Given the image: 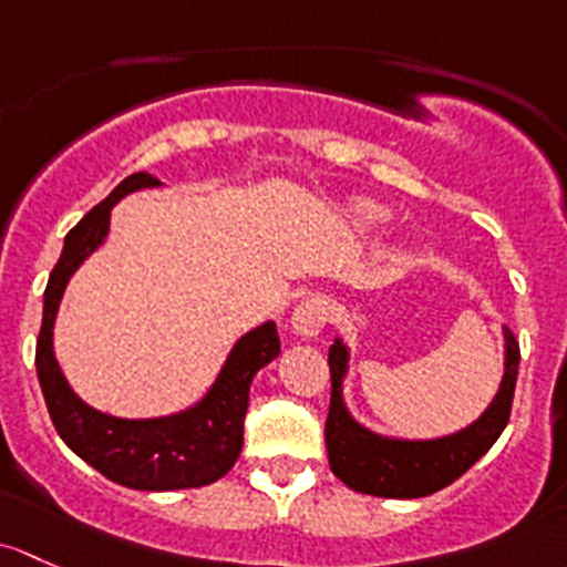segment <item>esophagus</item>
Returning <instances> with one entry per match:
<instances>
[{
  "label": "esophagus",
  "instance_id": "esophagus-1",
  "mask_svg": "<svg viewBox=\"0 0 567 567\" xmlns=\"http://www.w3.org/2000/svg\"><path fill=\"white\" fill-rule=\"evenodd\" d=\"M327 319H330V300L324 295H308L297 302L295 313H291V327L300 336L311 338L322 332Z\"/></svg>",
  "mask_w": 567,
  "mask_h": 567
}]
</instances>
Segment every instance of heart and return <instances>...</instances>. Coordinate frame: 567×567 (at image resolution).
Returning <instances> with one entry per match:
<instances>
[{
    "instance_id": "obj_1",
    "label": "heart",
    "mask_w": 567,
    "mask_h": 567,
    "mask_svg": "<svg viewBox=\"0 0 567 567\" xmlns=\"http://www.w3.org/2000/svg\"><path fill=\"white\" fill-rule=\"evenodd\" d=\"M352 218H354V224L363 226V229H373V226H379L388 220V209L377 207V204H371V202H358L352 207Z\"/></svg>"
}]
</instances>
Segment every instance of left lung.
Wrapping results in <instances>:
<instances>
[{
  "instance_id": "obj_1",
  "label": "left lung",
  "mask_w": 567,
  "mask_h": 567,
  "mask_svg": "<svg viewBox=\"0 0 567 567\" xmlns=\"http://www.w3.org/2000/svg\"><path fill=\"white\" fill-rule=\"evenodd\" d=\"M518 360H522L518 341L505 327V377H502L499 393L492 406L458 434L442 436V440L404 442L371 434L349 417L341 401L347 347L336 341L327 354L332 393L324 423L327 458H330L332 475L341 477L354 492L388 499L429 497V494L451 486L499 440L502 429L511 420Z\"/></svg>"
}]
</instances>
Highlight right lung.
I'll return each instance as SVG.
<instances>
[{"mask_svg": "<svg viewBox=\"0 0 567 567\" xmlns=\"http://www.w3.org/2000/svg\"><path fill=\"white\" fill-rule=\"evenodd\" d=\"M155 185L157 179L150 174H131L68 231L65 248L51 270L43 295V324L34 349V365H38L51 423L75 456L120 486L138 488V492H174V488H198L215 483L240 458L250 379L281 352V338L272 322L243 336L207 399L194 410L172 417H109L86 406L68 388L51 349V327L62 291L75 267L106 237L111 207L131 190L155 188Z\"/></svg>", "mask_w": 567, "mask_h": 567, "instance_id": "right-lung-1", "label": "right lung"}]
</instances>
